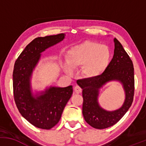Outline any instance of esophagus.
Wrapping results in <instances>:
<instances>
[{
    "label": "esophagus",
    "instance_id": "1",
    "mask_svg": "<svg viewBox=\"0 0 146 146\" xmlns=\"http://www.w3.org/2000/svg\"><path fill=\"white\" fill-rule=\"evenodd\" d=\"M74 90L76 93H81L82 89L81 88V87H80L79 86H78V85H76V86H74Z\"/></svg>",
    "mask_w": 146,
    "mask_h": 146
}]
</instances>
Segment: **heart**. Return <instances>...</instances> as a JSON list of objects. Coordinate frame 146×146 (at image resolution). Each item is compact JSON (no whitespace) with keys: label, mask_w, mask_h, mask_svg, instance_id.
<instances>
[{"label":"heart","mask_w":146,"mask_h":146,"mask_svg":"<svg viewBox=\"0 0 146 146\" xmlns=\"http://www.w3.org/2000/svg\"><path fill=\"white\" fill-rule=\"evenodd\" d=\"M110 58V51L106 46L91 41L73 46L66 55L68 66L76 68L82 65V73L87 78H95L101 75L108 66ZM65 70L71 72L68 66H65Z\"/></svg>","instance_id":"heart-1"}]
</instances>
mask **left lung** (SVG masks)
<instances>
[{
	"mask_svg": "<svg viewBox=\"0 0 146 146\" xmlns=\"http://www.w3.org/2000/svg\"><path fill=\"white\" fill-rule=\"evenodd\" d=\"M114 56L109 64L102 75L95 78L78 80L82 88V113L84 119L96 129H104L112 126L123 117L133 102L135 93V76L133 63L130 56L117 38L114 39ZM111 80H118L123 84L126 100L119 110L109 112L102 110L98 104V89Z\"/></svg>",
	"mask_w": 146,
	"mask_h": 146,
	"instance_id": "left-lung-1",
	"label": "left lung"
}]
</instances>
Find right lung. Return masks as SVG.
I'll return each instance as SVG.
<instances>
[{
    "instance_id": "1",
    "label": "right lung",
    "mask_w": 146,
    "mask_h": 146,
    "mask_svg": "<svg viewBox=\"0 0 146 146\" xmlns=\"http://www.w3.org/2000/svg\"><path fill=\"white\" fill-rule=\"evenodd\" d=\"M64 38V33L35 38L18 56L13 71L14 98L21 115L38 128L49 130L60 121L65 106L73 94L72 86L51 87L34 98L30 87L33 69L40 53Z\"/></svg>"
}]
</instances>
